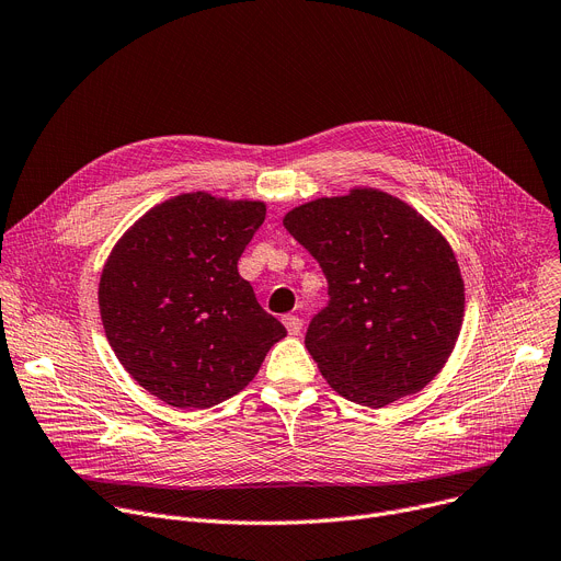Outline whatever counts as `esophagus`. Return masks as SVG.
Here are the masks:
<instances>
[{"label": "esophagus", "instance_id": "obj_1", "mask_svg": "<svg viewBox=\"0 0 561 561\" xmlns=\"http://www.w3.org/2000/svg\"><path fill=\"white\" fill-rule=\"evenodd\" d=\"M282 322H284V328H286V332H288L290 336H298V334L302 332V320H300L298 316L288 313V316L282 318Z\"/></svg>", "mask_w": 561, "mask_h": 561}]
</instances>
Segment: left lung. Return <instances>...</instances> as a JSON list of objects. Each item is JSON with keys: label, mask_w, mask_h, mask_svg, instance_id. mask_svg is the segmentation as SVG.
Returning <instances> with one entry per match:
<instances>
[{"label": "left lung", "mask_w": 561, "mask_h": 561, "mask_svg": "<svg viewBox=\"0 0 561 561\" xmlns=\"http://www.w3.org/2000/svg\"><path fill=\"white\" fill-rule=\"evenodd\" d=\"M284 227L328 277L330 302L305 336L328 385L373 409L427 387L463 320V279L444 236L377 188L296 206Z\"/></svg>", "instance_id": "obj_1"}]
</instances>
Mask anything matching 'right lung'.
<instances>
[{
  "label": "right lung",
  "mask_w": 561,
  "mask_h": 561,
  "mask_svg": "<svg viewBox=\"0 0 561 561\" xmlns=\"http://www.w3.org/2000/svg\"><path fill=\"white\" fill-rule=\"evenodd\" d=\"M265 204L184 193L157 204L111 250L100 277L106 339L138 385L180 409L243 391L286 336L239 259Z\"/></svg>",
  "instance_id": "right-lung-1"
}]
</instances>
